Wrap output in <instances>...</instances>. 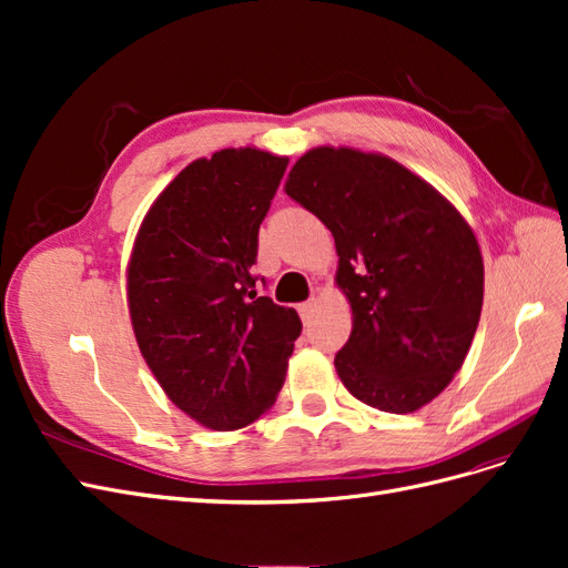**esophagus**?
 <instances>
[{
    "label": "esophagus",
    "mask_w": 568,
    "mask_h": 568,
    "mask_svg": "<svg viewBox=\"0 0 568 568\" xmlns=\"http://www.w3.org/2000/svg\"><path fill=\"white\" fill-rule=\"evenodd\" d=\"M315 311H317V301H315V298H311V301H305V303L298 305V313H301V320H303V322L311 320V317L315 315Z\"/></svg>",
    "instance_id": "esophagus-1"
}]
</instances>
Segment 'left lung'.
Returning a JSON list of instances; mask_svg holds the SVG:
<instances>
[{
	"mask_svg": "<svg viewBox=\"0 0 568 568\" xmlns=\"http://www.w3.org/2000/svg\"><path fill=\"white\" fill-rule=\"evenodd\" d=\"M286 194L334 234L353 332L334 365L357 400L407 415L453 382L484 305L471 227L432 184L379 153L320 146Z\"/></svg>",
	"mask_w": 568,
	"mask_h": 568,
	"instance_id": "left-lung-1",
	"label": "left lung"
}]
</instances>
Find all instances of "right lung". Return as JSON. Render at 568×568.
<instances>
[{
	"mask_svg": "<svg viewBox=\"0 0 568 568\" xmlns=\"http://www.w3.org/2000/svg\"><path fill=\"white\" fill-rule=\"evenodd\" d=\"M286 165L257 149L194 161L151 205L134 242L136 343L168 398L215 432L265 415L301 336L294 307L257 294L251 272Z\"/></svg>",
	"mask_w": 568,
	"mask_h": 568,
	"instance_id": "1",
	"label": "right lung"
}]
</instances>
